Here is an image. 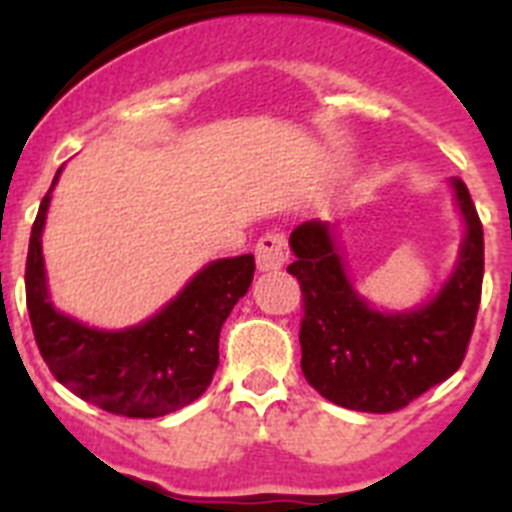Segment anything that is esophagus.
<instances>
[{"label": "esophagus", "mask_w": 512, "mask_h": 512, "mask_svg": "<svg viewBox=\"0 0 512 512\" xmlns=\"http://www.w3.org/2000/svg\"><path fill=\"white\" fill-rule=\"evenodd\" d=\"M289 261V246L284 233H271L261 235L259 243H256V264H259L261 271H277L282 269Z\"/></svg>", "instance_id": "esophagus-1"}]
</instances>
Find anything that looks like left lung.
I'll return each instance as SVG.
<instances>
[{
  "mask_svg": "<svg viewBox=\"0 0 512 512\" xmlns=\"http://www.w3.org/2000/svg\"><path fill=\"white\" fill-rule=\"evenodd\" d=\"M467 235L454 274L428 305L379 312L356 295L336 235L307 220L289 235L287 266L302 289V374L341 408L395 413L449 379L464 361L485 274V233L467 184L451 179Z\"/></svg>",
  "mask_w": 512,
  "mask_h": 512,
  "instance_id": "1",
  "label": "left lung"
}]
</instances>
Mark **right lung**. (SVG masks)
<instances>
[{"label":"right lung","instance_id":"add662e5","mask_svg":"<svg viewBox=\"0 0 512 512\" xmlns=\"http://www.w3.org/2000/svg\"><path fill=\"white\" fill-rule=\"evenodd\" d=\"M58 174L40 202L25 264L27 312L40 356L63 387L112 415L158 418L187 408L210 387L220 364V328L251 287L253 256L207 264L146 323L89 328L58 312L45 287L40 235Z\"/></svg>","mask_w":512,"mask_h":512}]
</instances>
